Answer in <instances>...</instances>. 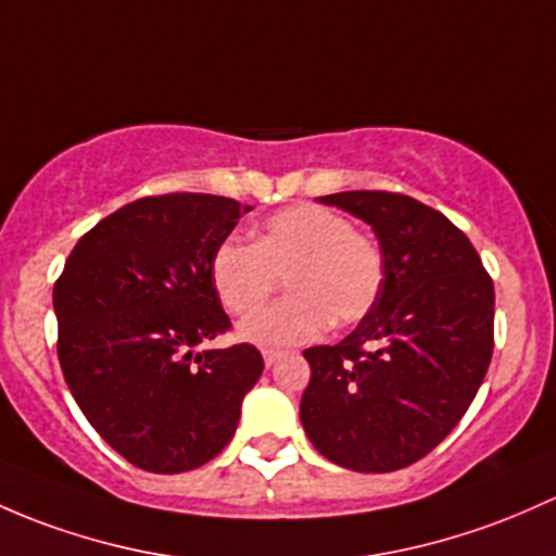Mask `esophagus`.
Wrapping results in <instances>:
<instances>
[{"label": "esophagus", "mask_w": 556, "mask_h": 556, "mask_svg": "<svg viewBox=\"0 0 556 556\" xmlns=\"http://www.w3.org/2000/svg\"><path fill=\"white\" fill-rule=\"evenodd\" d=\"M279 356L282 354H277V352H263V362H266V367H274L279 362Z\"/></svg>", "instance_id": "34e87169"}]
</instances>
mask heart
<instances>
[{"label": "heart", "mask_w": 556, "mask_h": 556, "mask_svg": "<svg viewBox=\"0 0 556 556\" xmlns=\"http://www.w3.org/2000/svg\"><path fill=\"white\" fill-rule=\"evenodd\" d=\"M213 288L237 317H248L286 277L291 295L253 315L239 336L255 346L290 349L317 341L327 325H354L383 290L381 244L341 213L298 204L255 229V244L226 239L213 255Z\"/></svg>", "instance_id": "heart-1"}]
</instances>
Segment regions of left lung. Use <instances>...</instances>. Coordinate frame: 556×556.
<instances>
[{"mask_svg":"<svg viewBox=\"0 0 556 556\" xmlns=\"http://www.w3.org/2000/svg\"><path fill=\"white\" fill-rule=\"evenodd\" d=\"M376 231L383 290L336 346L303 356L312 381L301 424L332 464L365 475L405 469L469 410L493 356V279L458 226L391 191L319 197Z\"/></svg>","mask_w":556,"mask_h":556,"instance_id":"obj_1","label":"left lung"}]
</instances>
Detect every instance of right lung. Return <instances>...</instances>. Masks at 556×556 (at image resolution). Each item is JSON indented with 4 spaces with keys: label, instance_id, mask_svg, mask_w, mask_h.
<instances>
[{
    "label": "right lung",
    "instance_id": "right-lung-1",
    "mask_svg": "<svg viewBox=\"0 0 556 556\" xmlns=\"http://www.w3.org/2000/svg\"><path fill=\"white\" fill-rule=\"evenodd\" d=\"M250 210L215 194L143 197L92 226L55 282L63 378L138 469L180 475L213 460L261 378L250 343L197 352L231 327L210 266Z\"/></svg>",
    "mask_w": 556,
    "mask_h": 556
}]
</instances>
